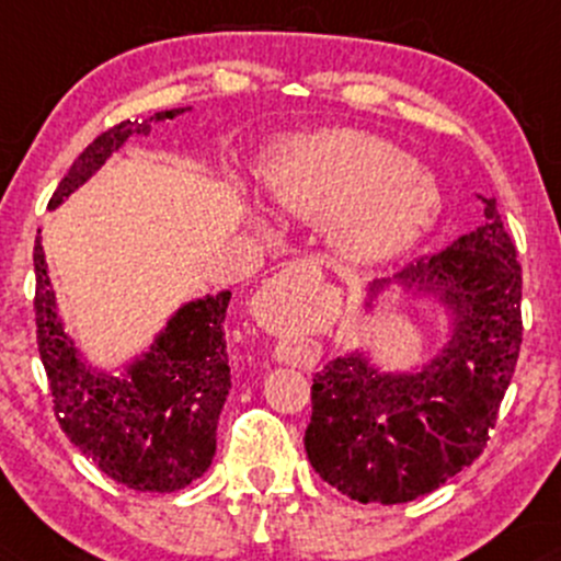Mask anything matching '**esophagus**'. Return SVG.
<instances>
[{"label": "esophagus", "mask_w": 561, "mask_h": 561, "mask_svg": "<svg viewBox=\"0 0 561 561\" xmlns=\"http://www.w3.org/2000/svg\"><path fill=\"white\" fill-rule=\"evenodd\" d=\"M308 268H311V266H308V263H289V266L285 268V272H282V274H285V276H302V274H308Z\"/></svg>", "instance_id": "1"}]
</instances>
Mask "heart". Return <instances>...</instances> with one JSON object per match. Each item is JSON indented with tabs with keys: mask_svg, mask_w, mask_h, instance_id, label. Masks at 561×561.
I'll use <instances>...</instances> for the list:
<instances>
[{
	"mask_svg": "<svg viewBox=\"0 0 561 561\" xmlns=\"http://www.w3.org/2000/svg\"><path fill=\"white\" fill-rule=\"evenodd\" d=\"M268 197L302 221H330V240L353 263L401 255L433 221L440 195L401 147L356 128L285 141L263 169Z\"/></svg>",
	"mask_w": 561,
	"mask_h": 561,
	"instance_id": "obj_1",
	"label": "heart"
}]
</instances>
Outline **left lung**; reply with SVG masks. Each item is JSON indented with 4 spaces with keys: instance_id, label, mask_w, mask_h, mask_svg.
<instances>
[{
    "instance_id": "1",
    "label": "left lung",
    "mask_w": 561,
    "mask_h": 561,
    "mask_svg": "<svg viewBox=\"0 0 561 561\" xmlns=\"http://www.w3.org/2000/svg\"><path fill=\"white\" fill-rule=\"evenodd\" d=\"M482 224L396 274L437 295L450 337L414 375H379L364 351L313 375L306 454L332 488L362 504H405L472 465L495 427L523 343V266L495 197ZM390 285H371V298Z\"/></svg>"
}]
</instances>
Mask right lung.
<instances>
[{
	"instance_id": "1",
	"label": "right lung",
	"mask_w": 561,
	"mask_h": 561,
	"mask_svg": "<svg viewBox=\"0 0 561 561\" xmlns=\"http://www.w3.org/2000/svg\"><path fill=\"white\" fill-rule=\"evenodd\" d=\"M184 107L150 121L182 115ZM150 121H121L96 137L57 184L49 208L79 190L128 137L150 134ZM36 343L55 416L62 433L107 478L141 493L182 491L210 467L216 424L229 396V356L224 321L229 289L186 302L124 379L94 371L62 330L55 311L42 240L34 244Z\"/></svg>"
}]
</instances>
